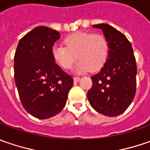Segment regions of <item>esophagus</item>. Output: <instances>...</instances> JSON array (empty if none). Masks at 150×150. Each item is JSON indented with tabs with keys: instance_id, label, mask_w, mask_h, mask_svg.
I'll return each mask as SVG.
<instances>
[{
	"instance_id": "34e87169",
	"label": "esophagus",
	"mask_w": 150,
	"mask_h": 150,
	"mask_svg": "<svg viewBox=\"0 0 150 150\" xmlns=\"http://www.w3.org/2000/svg\"><path fill=\"white\" fill-rule=\"evenodd\" d=\"M79 80H80V78H79V77H75V78H73L74 83H78Z\"/></svg>"
}]
</instances>
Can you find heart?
I'll return each instance as SVG.
<instances>
[{
  "label": "heart",
  "mask_w": 150,
  "mask_h": 150,
  "mask_svg": "<svg viewBox=\"0 0 150 150\" xmlns=\"http://www.w3.org/2000/svg\"><path fill=\"white\" fill-rule=\"evenodd\" d=\"M65 47L54 45L52 56L54 61L64 69H69L77 59L75 70L78 72L89 69L93 72L104 65L109 54V43L105 36L93 32H75L67 37Z\"/></svg>",
  "instance_id": "1"
}]
</instances>
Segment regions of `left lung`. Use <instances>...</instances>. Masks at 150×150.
Returning a JSON list of instances; mask_svg holds the SVG:
<instances>
[{"label": "left lung", "instance_id": "left-lung-1", "mask_svg": "<svg viewBox=\"0 0 150 150\" xmlns=\"http://www.w3.org/2000/svg\"><path fill=\"white\" fill-rule=\"evenodd\" d=\"M93 27L103 31L109 43V54L100 71L91 77L93 86L88 92V99L99 113L118 116L135 96V57L129 41L117 29L103 23Z\"/></svg>", "mask_w": 150, "mask_h": 150}]
</instances>
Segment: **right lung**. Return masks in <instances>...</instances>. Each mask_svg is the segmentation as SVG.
Here are the masks:
<instances>
[{
  "label": "right lung",
  "mask_w": 150,
  "mask_h": 150,
  "mask_svg": "<svg viewBox=\"0 0 150 150\" xmlns=\"http://www.w3.org/2000/svg\"><path fill=\"white\" fill-rule=\"evenodd\" d=\"M59 38L58 32L38 26L21 39L15 53V83L21 104L39 119L59 113L73 85L72 77L52 56V48Z\"/></svg>",
  "instance_id": "obj_1"
}]
</instances>
